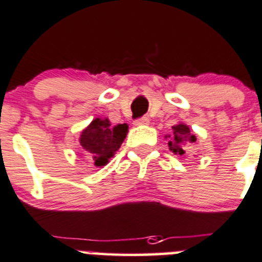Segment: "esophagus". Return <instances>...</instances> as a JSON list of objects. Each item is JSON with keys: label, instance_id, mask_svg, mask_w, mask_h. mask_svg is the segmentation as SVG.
I'll return each instance as SVG.
<instances>
[{"label": "esophagus", "instance_id": "esophagus-1", "mask_svg": "<svg viewBox=\"0 0 262 262\" xmlns=\"http://www.w3.org/2000/svg\"><path fill=\"white\" fill-rule=\"evenodd\" d=\"M149 120L148 118H146V116H142V118H138L134 120V125H146V124H148Z\"/></svg>", "mask_w": 262, "mask_h": 262}]
</instances>
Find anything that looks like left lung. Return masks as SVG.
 <instances>
[{"instance_id":"1","label":"left lung","mask_w":262,"mask_h":262,"mask_svg":"<svg viewBox=\"0 0 262 262\" xmlns=\"http://www.w3.org/2000/svg\"><path fill=\"white\" fill-rule=\"evenodd\" d=\"M172 137L171 141L169 142L170 151H172L174 154L183 155L184 154V146L188 143H193L195 142V137L193 134H190L189 128L184 124H179V125L172 126Z\"/></svg>"}]
</instances>
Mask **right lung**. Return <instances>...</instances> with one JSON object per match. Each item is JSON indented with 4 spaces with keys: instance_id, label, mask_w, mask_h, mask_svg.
<instances>
[{
    "instance_id": "obj_1",
    "label": "right lung",
    "mask_w": 262,
    "mask_h": 262,
    "mask_svg": "<svg viewBox=\"0 0 262 262\" xmlns=\"http://www.w3.org/2000/svg\"><path fill=\"white\" fill-rule=\"evenodd\" d=\"M126 133V124H119L111 128L107 119H95L90 126L83 130L80 136V144L85 156L90 157L96 166H103L107 164L108 159H111L120 148Z\"/></svg>"
}]
</instances>
